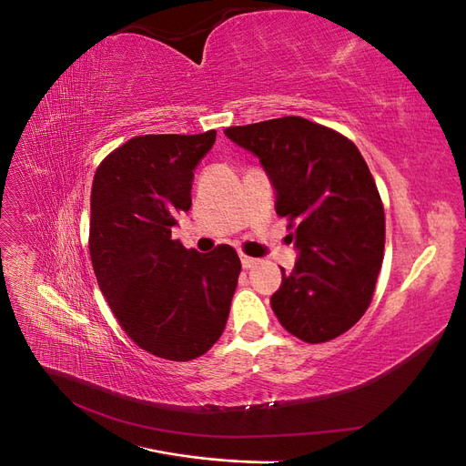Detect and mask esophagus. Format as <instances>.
I'll list each match as a JSON object with an SVG mask.
<instances>
[{
	"label": "esophagus",
	"mask_w": 466,
	"mask_h": 466,
	"mask_svg": "<svg viewBox=\"0 0 466 466\" xmlns=\"http://www.w3.org/2000/svg\"><path fill=\"white\" fill-rule=\"evenodd\" d=\"M241 264H243V268H245V270H250V268L257 264V258H252V257H247V255H241Z\"/></svg>",
	"instance_id": "esophagus-1"
}]
</instances>
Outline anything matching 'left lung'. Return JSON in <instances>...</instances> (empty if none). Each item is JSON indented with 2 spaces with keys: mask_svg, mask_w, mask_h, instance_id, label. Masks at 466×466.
Here are the masks:
<instances>
[{
  "mask_svg": "<svg viewBox=\"0 0 466 466\" xmlns=\"http://www.w3.org/2000/svg\"><path fill=\"white\" fill-rule=\"evenodd\" d=\"M225 136L260 157L299 248L270 299L281 327L309 344L344 334L368 311L385 250L383 200L360 149L301 116L231 126Z\"/></svg>",
  "mask_w": 466,
  "mask_h": 466,
  "instance_id": "1",
  "label": "left lung"
}]
</instances>
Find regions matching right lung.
<instances>
[{
  "instance_id": "1",
  "label": "right lung",
  "mask_w": 466,
  "mask_h": 466,
  "mask_svg": "<svg viewBox=\"0 0 466 466\" xmlns=\"http://www.w3.org/2000/svg\"><path fill=\"white\" fill-rule=\"evenodd\" d=\"M214 142L216 130L136 136L93 178L89 255L98 288L132 342L171 361L200 358L219 340L241 274L233 247L202 255L171 233Z\"/></svg>"
}]
</instances>
